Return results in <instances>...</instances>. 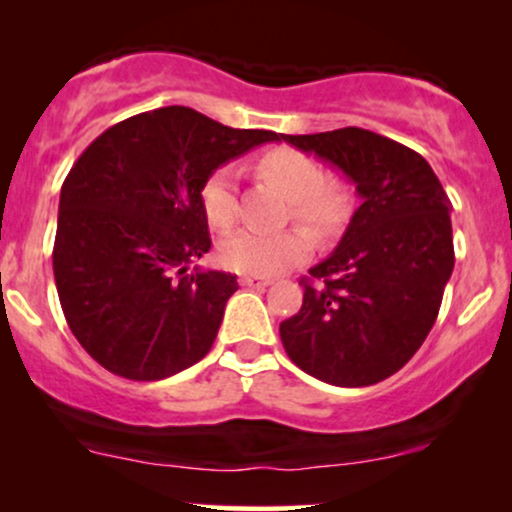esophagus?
I'll return each mask as SVG.
<instances>
[{
    "instance_id": "obj_1",
    "label": "esophagus",
    "mask_w": 512,
    "mask_h": 512,
    "mask_svg": "<svg viewBox=\"0 0 512 512\" xmlns=\"http://www.w3.org/2000/svg\"><path fill=\"white\" fill-rule=\"evenodd\" d=\"M240 284L248 286V289H264V286L272 284L269 276H257V274H243L240 276Z\"/></svg>"
}]
</instances>
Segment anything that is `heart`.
Wrapping results in <instances>:
<instances>
[{
    "instance_id": "obj_1",
    "label": "heart",
    "mask_w": 512,
    "mask_h": 512,
    "mask_svg": "<svg viewBox=\"0 0 512 512\" xmlns=\"http://www.w3.org/2000/svg\"><path fill=\"white\" fill-rule=\"evenodd\" d=\"M257 178L272 182L289 197V214L305 223L317 236H332L349 219L354 192L339 175H322L310 156L279 146L264 151L252 163ZM204 216L214 228H231L238 219L236 175L231 168H219L202 187ZM313 240L303 228H286L279 233L238 231L221 245V260L236 272L279 274L301 264L310 255Z\"/></svg>"
}]
</instances>
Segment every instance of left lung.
Here are the masks:
<instances>
[{
  "label": "left lung",
  "mask_w": 512,
  "mask_h": 512,
  "mask_svg": "<svg viewBox=\"0 0 512 512\" xmlns=\"http://www.w3.org/2000/svg\"><path fill=\"white\" fill-rule=\"evenodd\" d=\"M354 182V211L332 255L303 279V305L279 325L286 354L313 378L366 387L397 373L436 322L455 267L450 199L428 161L361 127L281 134Z\"/></svg>",
  "instance_id": "1"
}]
</instances>
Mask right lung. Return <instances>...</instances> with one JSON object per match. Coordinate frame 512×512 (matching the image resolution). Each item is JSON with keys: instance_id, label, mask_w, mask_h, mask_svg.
Here are the masks:
<instances>
[{"instance_id": "1", "label": "right lung", "mask_w": 512, "mask_h": 512, "mask_svg": "<svg viewBox=\"0 0 512 512\" xmlns=\"http://www.w3.org/2000/svg\"><path fill=\"white\" fill-rule=\"evenodd\" d=\"M274 132L233 129L182 105L105 129L60 192L52 269L69 330L110 373L163 380L209 354L238 281L204 272L202 187Z\"/></svg>"}]
</instances>
